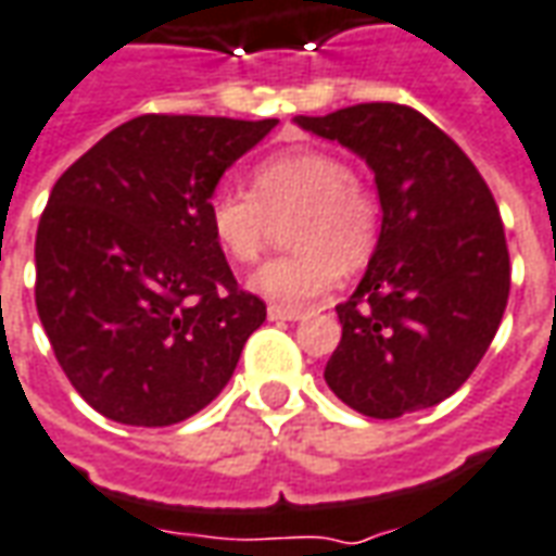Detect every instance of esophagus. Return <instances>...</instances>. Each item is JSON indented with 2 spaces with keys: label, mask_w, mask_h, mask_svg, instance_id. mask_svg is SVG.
Segmentation results:
<instances>
[{
  "label": "esophagus",
  "mask_w": 556,
  "mask_h": 556,
  "mask_svg": "<svg viewBox=\"0 0 556 556\" xmlns=\"http://www.w3.org/2000/svg\"><path fill=\"white\" fill-rule=\"evenodd\" d=\"M305 312L296 308H285V305H269V320H302Z\"/></svg>",
  "instance_id": "34e87169"
}]
</instances>
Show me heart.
<instances>
[{
  "mask_svg": "<svg viewBox=\"0 0 556 556\" xmlns=\"http://www.w3.org/2000/svg\"><path fill=\"white\" fill-rule=\"evenodd\" d=\"M290 216L287 244L296 251L260 266L248 287L271 305L302 308L332 290L342 269H357L372 256L381 202L342 156L287 151L251 172V197L220 190L205 208L214 244L241 266L260 260L275 224Z\"/></svg>",
  "mask_w": 556,
  "mask_h": 556,
  "instance_id": "obj_1",
  "label": "heart"
}]
</instances>
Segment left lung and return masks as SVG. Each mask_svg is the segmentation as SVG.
I'll use <instances>...</instances> for the list:
<instances>
[{
  "label": "left lung",
  "instance_id": "obj_1",
  "mask_svg": "<svg viewBox=\"0 0 556 556\" xmlns=\"http://www.w3.org/2000/svg\"><path fill=\"white\" fill-rule=\"evenodd\" d=\"M296 124L363 156L381 202L369 269L336 305L342 342L324 369L329 390L378 420L439 405L476 372L508 302L511 266L490 187L408 105L363 102Z\"/></svg>",
  "mask_w": 556,
  "mask_h": 556
}]
</instances>
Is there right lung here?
<instances>
[{"label":"right lung","instance_id":"1","mask_svg":"<svg viewBox=\"0 0 556 556\" xmlns=\"http://www.w3.org/2000/svg\"><path fill=\"white\" fill-rule=\"evenodd\" d=\"M269 121L141 114L53 184L36 232V308L87 405L172 427L227 388L266 302L208 229V199Z\"/></svg>","mask_w":556,"mask_h":556}]
</instances>
